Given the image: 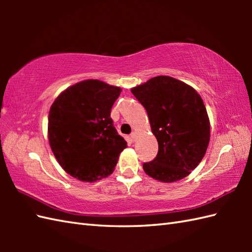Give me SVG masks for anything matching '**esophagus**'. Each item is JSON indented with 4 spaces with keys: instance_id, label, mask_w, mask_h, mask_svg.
I'll return each instance as SVG.
<instances>
[{
    "instance_id": "obj_1",
    "label": "esophagus",
    "mask_w": 252,
    "mask_h": 252,
    "mask_svg": "<svg viewBox=\"0 0 252 252\" xmlns=\"http://www.w3.org/2000/svg\"><path fill=\"white\" fill-rule=\"evenodd\" d=\"M130 137H131V140H132V142H134V141L136 140V133H135V132H133V133H131V135H130Z\"/></svg>"
}]
</instances>
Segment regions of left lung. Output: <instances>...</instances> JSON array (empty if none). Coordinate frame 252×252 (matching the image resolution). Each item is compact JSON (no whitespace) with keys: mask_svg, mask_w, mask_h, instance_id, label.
Segmentation results:
<instances>
[{"mask_svg":"<svg viewBox=\"0 0 252 252\" xmlns=\"http://www.w3.org/2000/svg\"><path fill=\"white\" fill-rule=\"evenodd\" d=\"M146 109L158 154L143 163L155 180H182L201 161L210 140V123L203 101L186 83L159 76L131 90Z\"/></svg>","mask_w":252,"mask_h":252,"instance_id":"obj_1","label":"left lung"}]
</instances>
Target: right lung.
<instances>
[{
  "mask_svg": "<svg viewBox=\"0 0 252 252\" xmlns=\"http://www.w3.org/2000/svg\"><path fill=\"white\" fill-rule=\"evenodd\" d=\"M121 89L85 80L58 96L49 114V141L57 161L80 181L94 182L114 171L126 147L110 117Z\"/></svg>",
  "mask_w": 252,
  "mask_h": 252,
  "instance_id": "1",
  "label": "right lung"
}]
</instances>
